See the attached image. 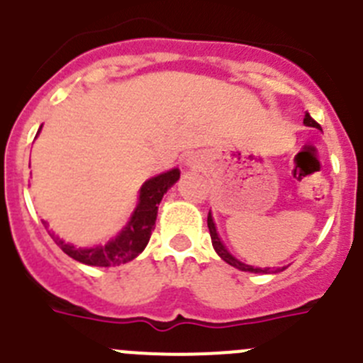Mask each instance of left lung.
I'll list each match as a JSON object with an SVG mask.
<instances>
[{
  "mask_svg": "<svg viewBox=\"0 0 363 363\" xmlns=\"http://www.w3.org/2000/svg\"><path fill=\"white\" fill-rule=\"evenodd\" d=\"M303 123L306 125V127H315V128H319V130H323V128H320V125L317 123V121H315L313 118H311L308 113L304 114ZM208 228H209V235H211L213 249L216 250V254H218V256L223 259V262L229 263V265L235 267V269L243 270V272H254V274H259V272H263V274H270V272L277 274V272H281V270L286 269V267H283V269H276V270H270V267H267V269H262V267L245 265V263H242V262H240V259H236L235 256H233V254L229 252L228 249H225V245H223V243H222V240H220L218 233H216V228H215V222H213L211 211H209V215H208Z\"/></svg>",
  "mask_w": 363,
  "mask_h": 363,
  "instance_id": "1",
  "label": "left lung"
}]
</instances>
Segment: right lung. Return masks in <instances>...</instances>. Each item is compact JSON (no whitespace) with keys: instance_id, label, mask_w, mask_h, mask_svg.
I'll list each match as a JSON object with an SVG mask.
<instances>
[{"instance_id":"obj_1","label":"right lung","mask_w":363,"mask_h":363,"mask_svg":"<svg viewBox=\"0 0 363 363\" xmlns=\"http://www.w3.org/2000/svg\"><path fill=\"white\" fill-rule=\"evenodd\" d=\"M179 177H181V170L179 168H172V170L162 172V174L145 181L140 189L138 206H135L130 220L107 243H98V245L93 247H77L73 243L64 242L57 235H52L53 242L69 258L77 259V262L84 263V265L116 267L132 262L147 247L152 231H154L159 204H161L164 193L179 181Z\"/></svg>"}]
</instances>
